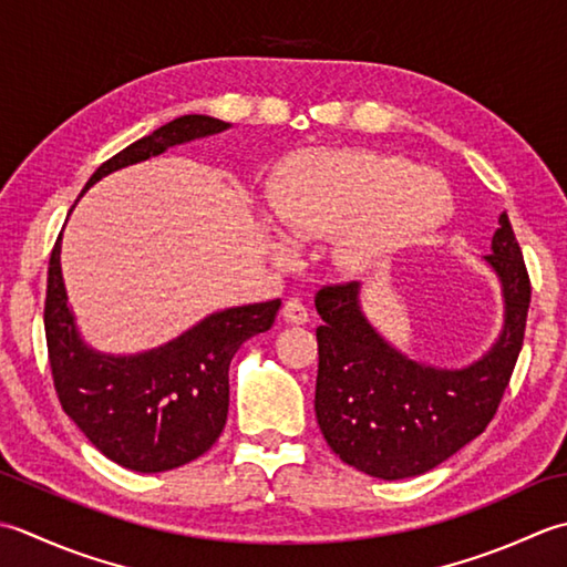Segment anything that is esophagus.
Instances as JSON below:
<instances>
[{
	"instance_id": "34e87169",
	"label": "esophagus",
	"mask_w": 567,
	"mask_h": 567,
	"mask_svg": "<svg viewBox=\"0 0 567 567\" xmlns=\"http://www.w3.org/2000/svg\"><path fill=\"white\" fill-rule=\"evenodd\" d=\"M281 316H284L286 322H291V326H306V322H308V308L300 303L298 298H291V300H286Z\"/></svg>"
}]
</instances>
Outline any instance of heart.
Wrapping results in <instances>:
<instances>
[{
    "label": "heart",
    "instance_id": "1",
    "mask_svg": "<svg viewBox=\"0 0 567 567\" xmlns=\"http://www.w3.org/2000/svg\"><path fill=\"white\" fill-rule=\"evenodd\" d=\"M271 203L296 237L340 235L334 259L354 276L389 269L453 210L441 173L369 148H328L288 161L274 181Z\"/></svg>",
    "mask_w": 567,
    "mask_h": 567
}]
</instances>
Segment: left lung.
<instances>
[{
	"label": "left lung",
	"mask_w": 567,
	"mask_h": 567,
	"mask_svg": "<svg viewBox=\"0 0 567 567\" xmlns=\"http://www.w3.org/2000/svg\"><path fill=\"white\" fill-rule=\"evenodd\" d=\"M482 261L502 288L499 338L465 367H435L391 344L362 310V286L316 296V415L334 455L364 475L406 480L441 465L487 429L524 344L530 281L509 215Z\"/></svg>",
	"instance_id": "left-lung-1"
}]
</instances>
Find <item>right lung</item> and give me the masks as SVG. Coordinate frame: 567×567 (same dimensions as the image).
<instances>
[{
  "label": "right lung",
  "mask_w": 567,
  "mask_h": 567,
  "mask_svg": "<svg viewBox=\"0 0 567 567\" xmlns=\"http://www.w3.org/2000/svg\"><path fill=\"white\" fill-rule=\"evenodd\" d=\"M229 126L207 114H183L105 161L92 173L83 193L114 171ZM61 237L51 251L43 326L63 411L102 455L126 470L148 475L200 457L227 423L229 362L241 342L274 326L281 300L215 310L154 350L100 352L83 340L68 303Z\"/></svg>",
  "instance_id": "add662e5"
}]
</instances>
